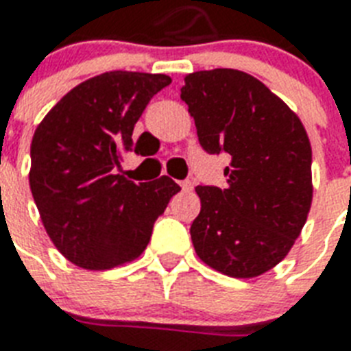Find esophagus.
Wrapping results in <instances>:
<instances>
[{
  "label": "esophagus",
  "mask_w": 351,
  "mask_h": 351,
  "mask_svg": "<svg viewBox=\"0 0 351 351\" xmlns=\"http://www.w3.org/2000/svg\"><path fill=\"white\" fill-rule=\"evenodd\" d=\"M180 186H182V189H184V191H191L193 182L191 180H184V182H180Z\"/></svg>",
  "instance_id": "34e87169"
}]
</instances>
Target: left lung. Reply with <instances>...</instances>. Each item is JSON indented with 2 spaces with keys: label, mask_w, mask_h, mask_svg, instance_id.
Masks as SVG:
<instances>
[{
  "label": "left lung",
  "mask_w": 351,
  "mask_h": 351,
  "mask_svg": "<svg viewBox=\"0 0 351 351\" xmlns=\"http://www.w3.org/2000/svg\"><path fill=\"white\" fill-rule=\"evenodd\" d=\"M180 98L209 154L228 153V187L197 186V255L217 271L253 278L288 255L311 208V145L299 117L251 74H187Z\"/></svg>",
  "instance_id": "1"
}]
</instances>
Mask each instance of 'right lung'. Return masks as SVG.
Returning <instances> with one entry per match:
<instances>
[{
	"instance_id": "right-lung-1",
	"label": "right lung",
	"mask_w": 351,
	"mask_h": 351,
	"mask_svg": "<svg viewBox=\"0 0 351 351\" xmlns=\"http://www.w3.org/2000/svg\"><path fill=\"white\" fill-rule=\"evenodd\" d=\"M165 74L111 71L69 90L30 143V191L58 251L84 269H111L147 247L154 220L180 186L117 175L132 129ZM136 151V147H134Z\"/></svg>"
}]
</instances>
